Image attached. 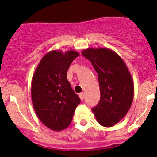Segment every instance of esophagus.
<instances>
[{"label": "esophagus", "instance_id": "esophagus-1", "mask_svg": "<svg viewBox=\"0 0 157 157\" xmlns=\"http://www.w3.org/2000/svg\"><path fill=\"white\" fill-rule=\"evenodd\" d=\"M79 98H80L81 100H83L84 99V94L83 93H80V94H79Z\"/></svg>", "mask_w": 157, "mask_h": 157}]
</instances>
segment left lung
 <instances>
[{
	"instance_id": "8db88e82",
	"label": "left lung",
	"mask_w": 157,
	"mask_h": 157,
	"mask_svg": "<svg viewBox=\"0 0 157 157\" xmlns=\"http://www.w3.org/2000/svg\"><path fill=\"white\" fill-rule=\"evenodd\" d=\"M82 56L91 62L98 74L101 98L92 109L98 122L112 127L125 117L133 99V79L125 63L107 48H88Z\"/></svg>"
}]
</instances>
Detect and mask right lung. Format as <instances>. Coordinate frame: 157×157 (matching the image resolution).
<instances>
[{
  "label": "right lung",
  "mask_w": 157,
  "mask_h": 157,
  "mask_svg": "<svg viewBox=\"0 0 157 157\" xmlns=\"http://www.w3.org/2000/svg\"><path fill=\"white\" fill-rule=\"evenodd\" d=\"M79 56L75 50L47 52L33 74L31 96L37 117L55 131L66 129L73 119L80 98L67 78L70 64Z\"/></svg>",
  "instance_id": "obj_1"
}]
</instances>
